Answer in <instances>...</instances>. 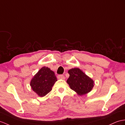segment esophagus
<instances>
[{
	"label": "esophagus",
	"mask_w": 125,
	"mask_h": 125,
	"mask_svg": "<svg viewBox=\"0 0 125 125\" xmlns=\"http://www.w3.org/2000/svg\"><path fill=\"white\" fill-rule=\"evenodd\" d=\"M57 78L58 79H60V80H65V77L63 75H58L57 76Z\"/></svg>",
	"instance_id": "obj_1"
}]
</instances>
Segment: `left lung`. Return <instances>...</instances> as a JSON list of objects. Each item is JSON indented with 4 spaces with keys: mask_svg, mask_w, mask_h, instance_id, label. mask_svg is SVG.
Segmentation results:
<instances>
[{
    "mask_svg": "<svg viewBox=\"0 0 125 125\" xmlns=\"http://www.w3.org/2000/svg\"><path fill=\"white\" fill-rule=\"evenodd\" d=\"M68 72L69 77L67 83L78 95H85L93 89L94 82L80 68H72Z\"/></svg>",
    "mask_w": 125,
    "mask_h": 125,
    "instance_id": "left-lung-1",
    "label": "left lung"
}]
</instances>
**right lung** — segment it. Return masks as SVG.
Instances as JSON below:
<instances>
[{"instance_id": "obj_1", "label": "right lung", "mask_w": 125, "mask_h": 125, "mask_svg": "<svg viewBox=\"0 0 125 125\" xmlns=\"http://www.w3.org/2000/svg\"><path fill=\"white\" fill-rule=\"evenodd\" d=\"M57 81L54 73L49 68L44 66L40 69L32 78L30 86L38 96L43 97L50 92Z\"/></svg>"}]
</instances>
